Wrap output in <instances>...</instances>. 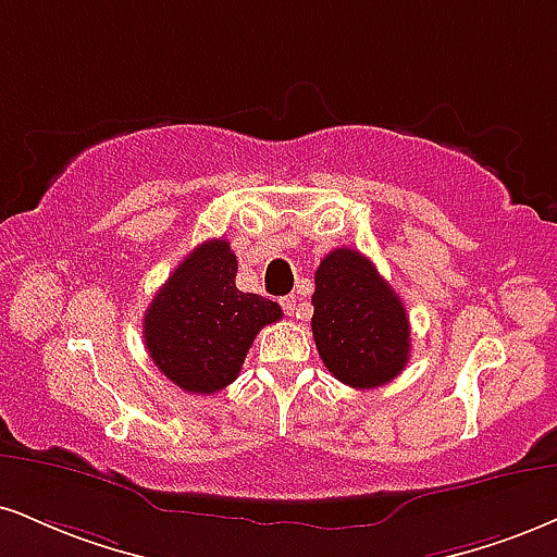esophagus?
I'll return each mask as SVG.
<instances>
[{
    "instance_id": "1",
    "label": "esophagus",
    "mask_w": 557,
    "mask_h": 557,
    "mask_svg": "<svg viewBox=\"0 0 557 557\" xmlns=\"http://www.w3.org/2000/svg\"><path fill=\"white\" fill-rule=\"evenodd\" d=\"M280 306H283V311L287 313V317H296V311H298L296 296H285V298H280Z\"/></svg>"
}]
</instances>
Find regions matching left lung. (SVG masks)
I'll use <instances>...</instances> for the list:
<instances>
[{
	"label": "left lung",
	"instance_id": "8db88e82",
	"mask_svg": "<svg viewBox=\"0 0 557 557\" xmlns=\"http://www.w3.org/2000/svg\"><path fill=\"white\" fill-rule=\"evenodd\" d=\"M313 280V343L332 376L355 388L397 379L410 360V321L373 261L334 249Z\"/></svg>",
	"mask_w": 557,
	"mask_h": 557
}]
</instances>
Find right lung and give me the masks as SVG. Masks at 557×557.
<instances>
[{"label":"right lung","mask_w":557,"mask_h":557,"mask_svg":"<svg viewBox=\"0 0 557 557\" xmlns=\"http://www.w3.org/2000/svg\"><path fill=\"white\" fill-rule=\"evenodd\" d=\"M238 261L225 238L199 244L173 270L145 311L152 363L189 394H214L238 379L261 326L283 308L236 287Z\"/></svg>","instance_id":"obj_1"}]
</instances>
